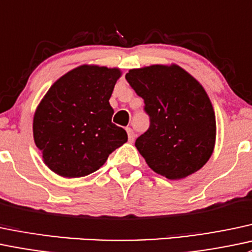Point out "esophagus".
<instances>
[{"label": "esophagus", "mask_w": 252, "mask_h": 252, "mask_svg": "<svg viewBox=\"0 0 252 252\" xmlns=\"http://www.w3.org/2000/svg\"><path fill=\"white\" fill-rule=\"evenodd\" d=\"M126 133H128V139H129V141L133 142L134 139H135V134H134L133 129H131V128H126Z\"/></svg>", "instance_id": "obj_1"}]
</instances>
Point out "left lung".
I'll list each match as a JSON object with an SVG mask.
<instances>
[{"mask_svg": "<svg viewBox=\"0 0 252 252\" xmlns=\"http://www.w3.org/2000/svg\"><path fill=\"white\" fill-rule=\"evenodd\" d=\"M126 79L150 116V128L135 141L147 165L169 180L202 169L216 141L215 111L202 84L176 63L133 68Z\"/></svg>", "mask_w": 252, "mask_h": 252, "instance_id": "obj_1", "label": "left lung"}]
</instances>
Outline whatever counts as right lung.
Segmentation results:
<instances>
[{
	"mask_svg": "<svg viewBox=\"0 0 252 252\" xmlns=\"http://www.w3.org/2000/svg\"><path fill=\"white\" fill-rule=\"evenodd\" d=\"M122 71L81 65L53 83L33 115V140L44 164L59 176L96 171L126 144V131L112 123L110 97Z\"/></svg>",
	"mask_w": 252,
	"mask_h": 252,
	"instance_id": "obj_1",
	"label": "right lung"
}]
</instances>
